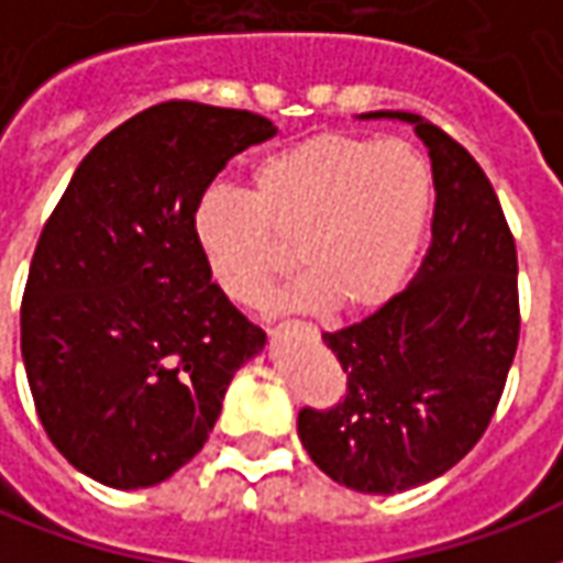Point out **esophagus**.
<instances>
[{
	"label": "esophagus",
	"mask_w": 563,
	"mask_h": 563,
	"mask_svg": "<svg viewBox=\"0 0 563 563\" xmlns=\"http://www.w3.org/2000/svg\"><path fill=\"white\" fill-rule=\"evenodd\" d=\"M310 331H313V329H310Z\"/></svg>",
	"instance_id": "1"
}]
</instances>
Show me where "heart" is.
Returning a JSON list of instances; mask_svg holds the SVG:
<instances>
[{"label":"heart","mask_w":563,"mask_h":563,"mask_svg":"<svg viewBox=\"0 0 563 563\" xmlns=\"http://www.w3.org/2000/svg\"><path fill=\"white\" fill-rule=\"evenodd\" d=\"M431 168L404 139L319 132L256 159L250 196L213 186L192 232L210 280L238 305H258L286 268L298 274L277 305L377 310L410 274L431 213Z\"/></svg>","instance_id":"1"}]
</instances>
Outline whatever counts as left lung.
<instances>
[{"label":"left lung","instance_id":"left-lung-1","mask_svg":"<svg viewBox=\"0 0 563 563\" xmlns=\"http://www.w3.org/2000/svg\"><path fill=\"white\" fill-rule=\"evenodd\" d=\"M434 174L431 246L410 286L355 325L325 331L346 391L305 407L298 437L334 483L395 495L455 467L485 434L519 346V262L495 189L459 141L407 111Z\"/></svg>","mask_w":563,"mask_h":563}]
</instances>
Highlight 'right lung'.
Here are the masks:
<instances>
[{
    "instance_id": "right-lung-1",
    "label": "right lung",
    "mask_w": 563,
    "mask_h": 563,
    "mask_svg": "<svg viewBox=\"0 0 563 563\" xmlns=\"http://www.w3.org/2000/svg\"><path fill=\"white\" fill-rule=\"evenodd\" d=\"M271 120L201 102L141 111L84 156L44 222L20 353L54 446L111 488L168 479L205 446L265 331L210 283L198 198Z\"/></svg>"
}]
</instances>
